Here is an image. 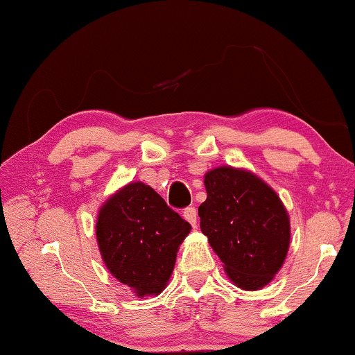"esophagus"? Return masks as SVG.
Masks as SVG:
<instances>
[{
  "label": "esophagus",
  "instance_id": "34e87169",
  "mask_svg": "<svg viewBox=\"0 0 355 355\" xmlns=\"http://www.w3.org/2000/svg\"><path fill=\"white\" fill-rule=\"evenodd\" d=\"M182 216H184V220L191 223L192 226L197 225V210L193 207H187L186 210L182 211Z\"/></svg>",
  "mask_w": 355,
  "mask_h": 355
}]
</instances>
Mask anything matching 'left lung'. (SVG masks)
<instances>
[{"label":"left lung","mask_w":355,"mask_h":355,"mask_svg":"<svg viewBox=\"0 0 355 355\" xmlns=\"http://www.w3.org/2000/svg\"><path fill=\"white\" fill-rule=\"evenodd\" d=\"M203 182L202 232L232 283L245 291L263 288L288 255L291 226L283 202L268 184L241 168H215Z\"/></svg>","instance_id":"8db88e82"}]
</instances>
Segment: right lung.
<instances>
[{
	"label": "right lung",
	"instance_id": "1",
	"mask_svg": "<svg viewBox=\"0 0 355 355\" xmlns=\"http://www.w3.org/2000/svg\"><path fill=\"white\" fill-rule=\"evenodd\" d=\"M191 225L150 186L130 182L103 203L96 242L106 268L135 295H158L171 278Z\"/></svg>",
	"mask_w": 355,
	"mask_h": 355
}]
</instances>
